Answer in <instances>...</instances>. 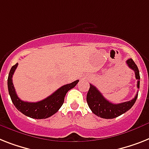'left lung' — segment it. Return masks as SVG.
<instances>
[{"instance_id": "left-lung-1", "label": "left lung", "mask_w": 149, "mask_h": 149, "mask_svg": "<svg viewBox=\"0 0 149 149\" xmlns=\"http://www.w3.org/2000/svg\"><path fill=\"white\" fill-rule=\"evenodd\" d=\"M126 63L129 68L132 69L135 72V78L138 79L137 87L139 89L140 76L138 66H136V64L135 63L132 59H129L126 61ZM89 85L90 86H89V89L86 95L87 103L89 109L92 110V112L100 118H116L130 109L137 100L138 93L135 95V98L130 101L118 104L112 103L103 97V95L96 89V87L92 84H89Z\"/></svg>"}]
</instances>
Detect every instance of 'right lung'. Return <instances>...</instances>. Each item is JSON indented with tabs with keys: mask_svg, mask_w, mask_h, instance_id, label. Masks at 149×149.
Instances as JSON below:
<instances>
[{
	"mask_svg": "<svg viewBox=\"0 0 149 149\" xmlns=\"http://www.w3.org/2000/svg\"><path fill=\"white\" fill-rule=\"evenodd\" d=\"M17 65L18 63L12 66L10 70L8 79V92H9L12 102L14 103L17 110H19L20 112H22L23 114L26 116L31 117L32 118H37V119L47 118L55 114L63 104L65 95L67 93V92L76 86L79 82L77 79L72 83L63 86L56 91L54 92L52 95L39 102H24L20 100V98L18 97L16 93L13 81H12V77L14 73V71L17 67Z\"/></svg>",
	"mask_w": 149,
	"mask_h": 149,
	"instance_id": "add662e5",
	"label": "right lung"
}]
</instances>
